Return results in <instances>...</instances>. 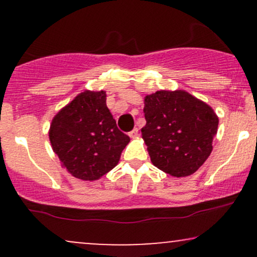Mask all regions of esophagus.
<instances>
[{
    "label": "esophagus",
    "instance_id": "esophagus-1",
    "mask_svg": "<svg viewBox=\"0 0 257 257\" xmlns=\"http://www.w3.org/2000/svg\"><path fill=\"white\" fill-rule=\"evenodd\" d=\"M138 133H139V131H138V128H134V129H133V131H132V132H129V137H131L132 139L137 138V137H138Z\"/></svg>",
    "mask_w": 257,
    "mask_h": 257
}]
</instances>
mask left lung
Returning a JSON list of instances; mask_svg holds the SVG:
<instances>
[{
    "label": "left lung",
    "instance_id": "1",
    "mask_svg": "<svg viewBox=\"0 0 257 257\" xmlns=\"http://www.w3.org/2000/svg\"><path fill=\"white\" fill-rule=\"evenodd\" d=\"M141 129L152 164L174 178L196 173L213 151L219 117L186 90H158L144 99Z\"/></svg>",
    "mask_w": 257,
    "mask_h": 257
}]
</instances>
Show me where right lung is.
Masks as SVG:
<instances>
[{"mask_svg":"<svg viewBox=\"0 0 257 257\" xmlns=\"http://www.w3.org/2000/svg\"><path fill=\"white\" fill-rule=\"evenodd\" d=\"M49 141L75 178L95 181L118 164L131 139L117 128L106 91L84 90L53 117Z\"/></svg>","mask_w":257,"mask_h":257,"instance_id":"add662e5","label":"right lung"}]
</instances>
